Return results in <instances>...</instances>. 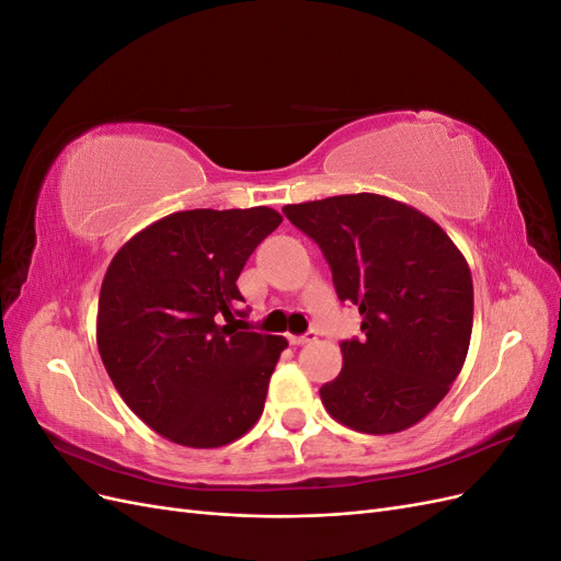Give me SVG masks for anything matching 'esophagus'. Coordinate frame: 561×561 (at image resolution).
<instances>
[{
  "instance_id": "34e87169",
  "label": "esophagus",
  "mask_w": 561,
  "mask_h": 561,
  "mask_svg": "<svg viewBox=\"0 0 561 561\" xmlns=\"http://www.w3.org/2000/svg\"><path fill=\"white\" fill-rule=\"evenodd\" d=\"M313 339H316V332H307V334H290L287 336V342H290L293 346H304V344L313 342Z\"/></svg>"
}]
</instances>
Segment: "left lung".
Here are the masks:
<instances>
[{
    "label": "left lung",
    "instance_id": "left-lung-1",
    "mask_svg": "<svg viewBox=\"0 0 561 561\" xmlns=\"http://www.w3.org/2000/svg\"><path fill=\"white\" fill-rule=\"evenodd\" d=\"M285 217L320 245L342 301L358 307L363 342L320 388L328 414L367 435L412 428L461 371L472 332L463 252L428 215L381 194L290 203Z\"/></svg>",
    "mask_w": 561,
    "mask_h": 561
}]
</instances>
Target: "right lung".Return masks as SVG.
Instances as JSON below:
<instances>
[{
  "label": "right lung",
  "mask_w": 561,
  "mask_h": 561,
  "mask_svg": "<svg viewBox=\"0 0 561 561\" xmlns=\"http://www.w3.org/2000/svg\"><path fill=\"white\" fill-rule=\"evenodd\" d=\"M280 222L266 206L180 210L135 233L107 266L100 358L130 410L175 445L225 447L262 416L287 342L241 332L236 280Z\"/></svg>",
  "instance_id": "add662e5"
}]
</instances>
